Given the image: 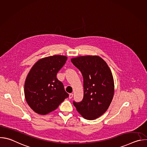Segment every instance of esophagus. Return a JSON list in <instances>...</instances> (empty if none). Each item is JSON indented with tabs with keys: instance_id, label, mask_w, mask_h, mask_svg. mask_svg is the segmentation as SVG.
I'll use <instances>...</instances> for the list:
<instances>
[{
	"instance_id": "esophagus-1",
	"label": "esophagus",
	"mask_w": 147,
	"mask_h": 147,
	"mask_svg": "<svg viewBox=\"0 0 147 147\" xmlns=\"http://www.w3.org/2000/svg\"><path fill=\"white\" fill-rule=\"evenodd\" d=\"M73 94L71 93V94H69V98H70V99H71V98H73Z\"/></svg>"
}]
</instances>
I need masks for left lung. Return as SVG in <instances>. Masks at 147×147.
<instances>
[{
    "label": "left lung",
    "instance_id": "left-lung-1",
    "mask_svg": "<svg viewBox=\"0 0 147 147\" xmlns=\"http://www.w3.org/2000/svg\"><path fill=\"white\" fill-rule=\"evenodd\" d=\"M84 79L82 101H73L77 112L86 119L95 120L105 112L114 95V80L107 63L98 56H78L71 59Z\"/></svg>",
    "mask_w": 147,
    "mask_h": 147
}]
</instances>
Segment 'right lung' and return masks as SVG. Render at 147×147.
<instances>
[{"label":"right lung","mask_w":147,"mask_h":147,"mask_svg":"<svg viewBox=\"0 0 147 147\" xmlns=\"http://www.w3.org/2000/svg\"><path fill=\"white\" fill-rule=\"evenodd\" d=\"M67 59L65 56L54 55L39 60L27 76L24 85L26 100L36 113L45 115L57 108L69 94L57 73Z\"/></svg>","instance_id":"obj_1"}]
</instances>
